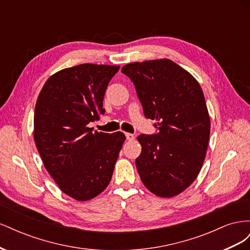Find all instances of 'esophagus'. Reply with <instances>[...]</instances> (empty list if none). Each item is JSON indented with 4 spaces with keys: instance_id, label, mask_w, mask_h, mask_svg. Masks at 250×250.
<instances>
[{
    "instance_id": "obj_1",
    "label": "esophagus",
    "mask_w": 250,
    "mask_h": 250,
    "mask_svg": "<svg viewBox=\"0 0 250 250\" xmlns=\"http://www.w3.org/2000/svg\"><path fill=\"white\" fill-rule=\"evenodd\" d=\"M125 135H126V139L128 140V141H132V140H134V134H132V133H129V132H126L125 133Z\"/></svg>"
}]
</instances>
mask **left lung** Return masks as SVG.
<instances>
[{
  "label": "left lung",
  "mask_w": 250,
  "mask_h": 250,
  "mask_svg": "<svg viewBox=\"0 0 250 250\" xmlns=\"http://www.w3.org/2000/svg\"><path fill=\"white\" fill-rule=\"evenodd\" d=\"M122 73L137 89L144 115L155 120L156 134H141L135 165L144 184L160 197L184 192L206 158L210 120L198 81L170 59L128 63Z\"/></svg>",
  "instance_id": "obj_1"
}]
</instances>
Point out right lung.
Instances as JSON below:
<instances>
[{
	"label": "right lung",
	"mask_w": 250,
	"mask_h": 250,
	"mask_svg": "<svg viewBox=\"0 0 250 250\" xmlns=\"http://www.w3.org/2000/svg\"><path fill=\"white\" fill-rule=\"evenodd\" d=\"M119 65L83 63L44 83L34 111V142L43 166L64 194L86 201L110 183L125 134L93 131L104 115L103 99Z\"/></svg>",
	"instance_id": "1"
}]
</instances>
